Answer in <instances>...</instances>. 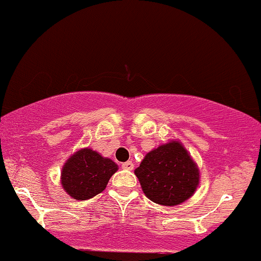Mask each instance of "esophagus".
Returning <instances> with one entry per match:
<instances>
[{"label":"esophagus","mask_w":261,"mask_h":261,"mask_svg":"<svg viewBox=\"0 0 261 261\" xmlns=\"http://www.w3.org/2000/svg\"><path fill=\"white\" fill-rule=\"evenodd\" d=\"M122 168H124V170H127V171H131V170H134V163L131 162V161H127V162H124L122 163Z\"/></svg>","instance_id":"1"}]
</instances>
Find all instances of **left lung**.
Wrapping results in <instances>:
<instances>
[{
	"label": "left lung",
	"mask_w": 261,
	"mask_h": 261,
	"mask_svg": "<svg viewBox=\"0 0 261 261\" xmlns=\"http://www.w3.org/2000/svg\"><path fill=\"white\" fill-rule=\"evenodd\" d=\"M145 196L161 205H177L193 196L199 170L179 141L150 151L135 170Z\"/></svg>",
	"instance_id": "obj_1"
}]
</instances>
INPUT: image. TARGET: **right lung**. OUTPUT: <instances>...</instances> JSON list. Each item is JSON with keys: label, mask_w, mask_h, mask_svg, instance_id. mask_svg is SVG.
I'll list each match as a JSON object with an SVG mask.
<instances>
[{"label": "right lung", "mask_w": 261, "mask_h": 261, "mask_svg": "<svg viewBox=\"0 0 261 261\" xmlns=\"http://www.w3.org/2000/svg\"><path fill=\"white\" fill-rule=\"evenodd\" d=\"M116 171L117 165L113 160L91 148H82L64 163L61 183L71 198L87 200L101 193Z\"/></svg>", "instance_id": "1"}]
</instances>
